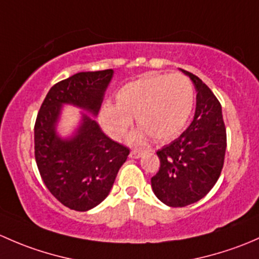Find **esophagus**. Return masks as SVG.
I'll use <instances>...</instances> for the list:
<instances>
[{
    "label": "esophagus",
    "mask_w": 259,
    "mask_h": 259,
    "mask_svg": "<svg viewBox=\"0 0 259 259\" xmlns=\"http://www.w3.org/2000/svg\"><path fill=\"white\" fill-rule=\"evenodd\" d=\"M143 152L142 151H138V149H135V151H132L130 153V157L131 158H140V157H142Z\"/></svg>",
    "instance_id": "1"
}]
</instances>
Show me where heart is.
Segmentation results:
<instances>
[{
	"label": "heart",
	"instance_id": "1",
	"mask_svg": "<svg viewBox=\"0 0 259 259\" xmlns=\"http://www.w3.org/2000/svg\"><path fill=\"white\" fill-rule=\"evenodd\" d=\"M193 103V86L187 77L151 73L123 84L116 92V103H103L100 121L111 137L121 138L136 116L141 128L133 133V141L148 135L166 141L185 128Z\"/></svg>",
	"mask_w": 259,
	"mask_h": 259
}]
</instances>
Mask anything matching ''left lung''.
Masks as SVG:
<instances>
[{
    "label": "left lung",
    "mask_w": 259,
    "mask_h": 259,
    "mask_svg": "<svg viewBox=\"0 0 259 259\" xmlns=\"http://www.w3.org/2000/svg\"><path fill=\"white\" fill-rule=\"evenodd\" d=\"M181 71L197 91L193 121L177 140L157 151L161 167L151 178L153 193L169 207L196 203L208 193L220 178L227 147L220 101L201 78Z\"/></svg>",
    "instance_id": "8db88e82"
}]
</instances>
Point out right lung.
<instances>
[{
  "instance_id": "add662e5",
  "label": "right lung",
  "mask_w": 259,
  "mask_h": 259,
  "mask_svg": "<svg viewBox=\"0 0 259 259\" xmlns=\"http://www.w3.org/2000/svg\"><path fill=\"white\" fill-rule=\"evenodd\" d=\"M113 73L79 72L56 83L34 124V157L45 185L63 206L79 212L95 208L110 194L130 154L128 148L107 137L93 118ZM63 105L82 110L79 124L68 136L58 131Z\"/></svg>"
}]
</instances>
